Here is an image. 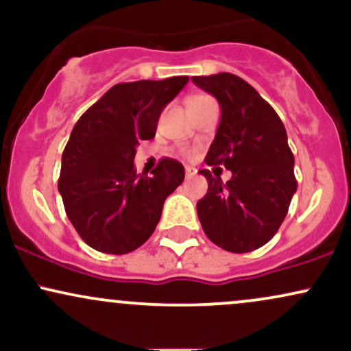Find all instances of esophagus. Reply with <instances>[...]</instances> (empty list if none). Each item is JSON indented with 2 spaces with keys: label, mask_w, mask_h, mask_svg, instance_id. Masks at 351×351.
Returning a JSON list of instances; mask_svg holds the SVG:
<instances>
[{
  "label": "esophagus",
  "mask_w": 351,
  "mask_h": 351,
  "mask_svg": "<svg viewBox=\"0 0 351 351\" xmlns=\"http://www.w3.org/2000/svg\"><path fill=\"white\" fill-rule=\"evenodd\" d=\"M195 175H196L195 168H191V167L184 168V176H186V178H191V176H195Z\"/></svg>",
  "instance_id": "obj_1"
}]
</instances>
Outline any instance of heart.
Segmentation results:
<instances>
[{"label": "heart", "instance_id": "heart-1", "mask_svg": "<svg viewBox=\"0 0 351 351\" xmlns=\"http://www.w3.org/2000/svg\"><path fill=\"white\" fill-rule=\"evenodd\" d=\"M199 99H206V97H204V95H198V97H193L189 102H195V100H199ZM189 155H191V153H189Z\"/></svg>", "mask_w": 351, "mask_h": 351}]
</instances>
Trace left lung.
I'll return each mask as SVG.
<instances>
[{"instance_id": "1", "label": "left lung", "mask_w": 351, "mask_h": 351, "mask_svg": "<svg viewBox=\"0 0 351 351\" xmlns=\"http://www.w3.org/2000/svg\"><path fill=\"white\" fill-rule=\"evenodd\" d=\"M193 82L215 95L221 122L206 165H224L223 183L209 170L208 193L198 201L206 236L229 252H251L272 239L289 211L297 180L287 132L276 110L244 79L229 72L195 75Z\"/></svg>"}]
</instances>
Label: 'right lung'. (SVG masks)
Listing matches in <instances>:
<instances>
[{"label": "right lung", "mask_w": 351, "mask_h": 351, "mask_svg": "<svg viewBox=\"0 0 351 351\" xmlns=\"http://www.w3.org/2000/svg\"><path fill=\"white\" fill-rule=\"evenodd\" d=\"M188 75L108 88L72 128L60 165L66 215L92 249L127 254L155 231L163 203L183 183V165L162 158L152 176L135 170V147L155 136L160 114Z\"/></svg>", "instance_id": "1"}]
</instances>
